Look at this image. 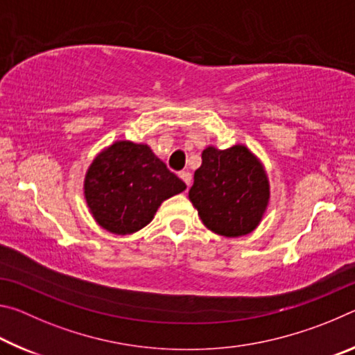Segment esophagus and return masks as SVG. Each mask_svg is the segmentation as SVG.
Segmentation results:
<instances>
[{
    "mask_svg": "<svg viewBox=\"0 0 355 355\" xmlns=\"http://www.w3.org/2000/svg\"><path fill=\"white\" fill-rule=\"evenodd\" d=\"M180 178L183 180V182L186 183V186H191V182H192V175H191V172H188V171H183V172H180Z\"/></svg>",
    "mask_w": 355,
    "mask_h": 355,
    "instance_id": "esophagus-1",
    "label": "esophagus"
}]
</instances>
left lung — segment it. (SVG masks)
Here are the masks:
<instances>
[{
	"mask_svg": "<svg viewBox=\"0 0 355 355\" xmlns=\"http://www.w3.org/2000/svg\"><path fill=\"white\" fill-rule=\"evenodd\" d=\"M189 200L209 230L227 238L249 235L269 203V182L260 159L244 146L207 147L194 172Z\"/></svg>",
	"mask_w": 355,
	"mask_h": 355,
	"instance_id": "left-lung-1",
	"label": "left lung"
}]
</instances>
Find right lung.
<instances>
[{
  "instance_id": "right-lung-1",
  "label": "right lung",
  "mask_w": 355,
  "mask_h": 355,
  "mask_svg": "<svg viewBox=\"0 0 355 355\" xmlns=\"http://www.w3.org/2000/svg\"><path fill=\"white\" fill-rule=\"evenodd\" d=\"M186 184L147 144L117 141L89 166L84 197L100 227L130 235L146 227L156 209Z\"/></svg>"
}]
</instances>
